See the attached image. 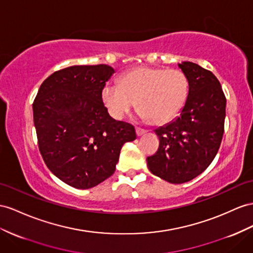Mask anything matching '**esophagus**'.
Wrapping results in <instances>:
<instances>
[{
  "mask_svg": "<svg viewBox=\"0 0 253 253\" xmlns=\"http://www.w3.org/2000/svg\"><path fill=\"white\" fill-rule=\"evenodd\" d=\"M135 132H137V135H138V137H140V135L146 133V130H145V129H143V128L137 127V128H135Z\"/></svg>",
  "mask_w": 253,
  "mask_h": 253,
  "instance_id": "esophagus-1",
  "label": "esophagus"
}]
</instances>
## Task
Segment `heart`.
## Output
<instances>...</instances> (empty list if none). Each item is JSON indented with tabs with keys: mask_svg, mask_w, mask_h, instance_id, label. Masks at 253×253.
Listing matches in <instances>:
<instances>
[{
	"mask_svg": "<svg viewBox=\"0 0 253 253\" xmlns=\"http://www.w3.org/2000/svg\"><path fill=\"white\" fill-rule=\"evenodd\" d=\"M189 94V80L182 70L142 66L127 71L119 84H107L101 99L109 113L121 120L135 106L141 119L165 125L182 112Z\"/></svg>",
	"mask_w": 253,
	"mask_h": 253,
	"instance_id": "1",
	"label": "heart"
}]
</instances>
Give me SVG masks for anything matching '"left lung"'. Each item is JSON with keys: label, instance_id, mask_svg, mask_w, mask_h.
I'll return each instance as SVG.
<instances>
[{"label": "left lung", "instance_id": "8db88e82", "mask_svg": "<svg viewBox=\"0 0 253 253\" xmlns=\"http://www.w3.org/2000/svg\"><path fill=\"white\" fill-rule=\"evenodd\" d=\"M189 80V94L177 119L155 130L158 151L147 157L155 175L171 184L197 177L216 157L224 132L226 99L211 71L198 64H178Z\"/></svg>", "mask_w": 253, "mask_h": 253}]
</instances>
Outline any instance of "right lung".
Listing matches in <instances>:
<instances>
[{
    "instance_id": "1",
    "label": "right lung",
    "mask_w": 253,
    "mask_h": 253,
    "mask_svg": "<svg viewBox=\"0 0 253 253\" xmlns=\"http://www.w3.org/2000/svg\"><path fill=\"white\" fill-rule=\"evenodd\" d=\"M114 74L105 64L57 70L33 102L38 147L48 169L64 183L88 189L112 175L120 152L137 137L134 127L115 121L101 99Z\"/></svg>"
}]
</instances>
